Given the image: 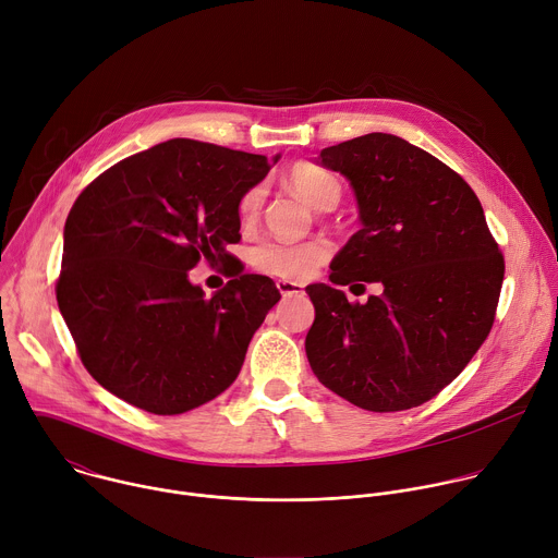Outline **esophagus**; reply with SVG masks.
<instances>
[{
	"label": "esophagus",
	"mask_w": 558,
	"mask_h": 558,
	"mask_svg": "<svg viewBox=\"0 0 558 558\" xmlns=\"http://www.w3.org/2000/svg\"><path fill=\"white\" fill-rule=\"evenodd\" d=\"M276 287H278V291H280L284 298H291V295H302V293H304L302 284H298V282H291V280H278V282H276Z\"/></svg>",
	"instance_id": "1"
}]
</instances>
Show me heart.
<instances>
[{
	"label": "heart",
	"mask_w": 558,
	"mask_h": 558,
	"mask_svg": "<svg viewBox=\"0 0 558 558\" xmlns=\"http://www.w3.org/2000/svg\"><path fill=\"white\" fill-rule=\"evenodd\" d=\"M287 185L313 209H331L342 196L340 179L323 168L308 163H295L287 177ZM265 203V187H250L238 201V218L243 225H254ZM329 245L325 241H263L252 250V265L269 276L282 280H308L317 269L329 260Z\"/></svg>",
	"instance_id": "obj_1"
}]
</instances>
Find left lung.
<instances>
[{
  "mask_svg": "<svg viewBox=\"0 0 558 558\" xmlns=\"http://www.w3.org/2000/svg\"><path fill=\"white\" fill-rule=\"evenodd\" d=\"M317 163L347 177L362 229L331 263V282H375L364 304L308 284L306 357L347 402L395 413L448 386L488 338L504 256L470 185L413 143L371 132L325 147Z\"/></svg>",
  "mask_w": 558,
  "mask_h": 558,
  "instance_id": "8db88e82",
  "label": "left lung"
}]
</instances>
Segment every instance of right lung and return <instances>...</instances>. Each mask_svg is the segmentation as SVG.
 Listing matches in <instances>:
<instances>
[{
	"label": "right lung",
	"mask_w": 558,
	"mask_h": 558,
	"mask_svg": "<svg viewBox=\"0 0 558 558\" xmlns=\"http://www.w3.org/2000/svg\"><path fill=\"white\" fill-rule=\"evenodd\" d=\"M278 158L172 138L123 158L74 201L57 302L84 366L119 400L181 415L241 373L280 291L235 269L205 295L187 274L201 258H231L238 201Z\"/></svg>",
	"instance_id": "add662e5"
}]
</instances>
